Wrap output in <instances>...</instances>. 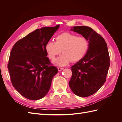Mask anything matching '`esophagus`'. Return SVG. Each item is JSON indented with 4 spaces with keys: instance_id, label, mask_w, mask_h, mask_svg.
I'll return each instance as SVG.
<instances>
[{
    "instance_id": "34e87169",
    "label": "esophagus",
    "mask_w": 122,
    "mask_h": 122,
    "mask_svg": "<svg viewBox=\"0 0 122 122\" xmlns=\"http://www.w3.org/2000/svg\"><path fill=\"white\" fill-rule=\"evenodd\" d=\"M64 70L63 68H58V71H61V70Z\"/></svg>"
}]
</instances>
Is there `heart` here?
I'll use <instances>...</instances> for the list:
<instances>
[{
  "label": "heart",
  "mask_w": 122,
  "mask_h": 122,
  "mask_svg": "<svg viewBox=\"0 0 122 122\" xmlns=\"http://www.w3.org/2000/svg\"><path fill=\"white\" fill-rule=\"evenodd\" d=\"M55 42L48 41L45 46V50L51 60L60 54L61 55L55 60L54 64L64 66L72 62L79 61L84 57L88 49L87 40L82 36H78L68 32H64L55 37Z\"/></svg>",
  "instance_id": "1"
}]
</instances>
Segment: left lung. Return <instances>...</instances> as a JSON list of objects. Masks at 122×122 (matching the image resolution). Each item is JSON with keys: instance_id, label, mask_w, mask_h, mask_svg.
Masks as SVG:
<instances>
[{"instance_id": "8db88e82", "label": "left lung", "mask_w": 122, "mask_h": 122, "mask_svg": "<svg viewBox=\"0 0 122 122\" xmlns=\"http://www.w3.org/2000/svg\"><path fill=\"white\" fill-rule=\"evenodd\" d=\"M71 30L82 35L88 42L86 55L71 67L72 75L69 82L76 95L86 97L97 92L105 82L110 66L107 46L103 37L90 27L74 26Z\"/></svg>"}]
</instances>
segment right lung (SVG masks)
Listing matches in <instances>:
<instances>
[{
	"mask_svg": "<svg viewBox=\"0 0 122 122\" xmlns=\"http://www.w3.org/2000/svg\"><path fill=\"white\" fill-rule=\"evenodd\" d=\"M60 27L36 29L17 41L11 51L8 68L13 86L31 100L43 98L58 72L52 66L45 46Z\"/></svg>",
	"mask_w": 122,
	"mask_h": 122,
	"instance_id": "1",
	"label": "right lung"
}]
</instances>
